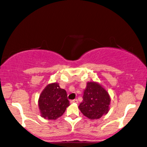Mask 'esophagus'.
I'll use <instances>...</instances> for the list:
<instances>
[{
  "instance_id": "1",
  "label": "esophagus",
  "mask_w": 147,
  "mask_h": 147,
  "mask_svg": "<svg viewBox=\"0 0 147 147\" xmlns=\"http://www.w3.org/2000/svg\"><path fill=\"white\" fill-rule=\"evenodd\" d=\"M71 103H76V104H77L78 102V101L77 99H75V100H72L70 101Z\"/></svg>"
}]
</instances>
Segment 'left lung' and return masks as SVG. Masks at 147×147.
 <instances>
[{
	"instance_id": "left-lung-1",
	"label": "left lung",
	"mask_w": 147,
	"mask_h": 147,
	"mask_svg": "<svg viewBox=\"0 0 147 147\" xmlns=\"http://www.w3.org/2000/svg\"><path fill=\"white\" fill-rule=\"evenodd\" d=\"M82 98L78 108L88 118L99 119L108 113L111 98L106 89L98 82H87Z\"/></svg>"
}]
</instances>
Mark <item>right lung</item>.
<instances>
[{"instance_id":"obj_1","label":"right lung","mask_w":147,"mask_h":147,"mask_svg":"<svg viewBox=\"0 0 147 147\" xmlns=\"http://www.w3.org/2000/svg\"><path fill=\"white\" fill-rule=\"evenodd\" d=\"M69 101L65 89L58 83H51L43 89L38 99L41 116L48 120H56L65 113Z\"/></svg>"}]
</instances>
